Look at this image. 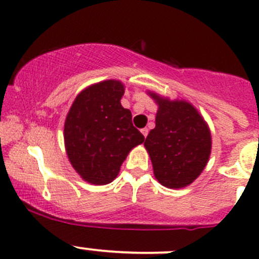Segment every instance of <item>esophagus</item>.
I'll return each mask as SVG.
<instances>
[{"instance_id": "esophagus-1", "label": "esophagus", "mask_w": 259, "mask_h": 259, "mask_svg": "<svg viewBox=\"0 0 259 259\" xmlns=\"http://www.w3.org/2000/svg\"><path fill=\"white\" fill-rule=\"evenodd\" d=\"M142 134L144 135V138L148 137V134H149V129H148V127H144V129H142Z\"/></svg>"}]
</instances>
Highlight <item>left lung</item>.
<instances>
[{
	"mask_svg": "<svg viewBox=\"0 0 259 259\" xmlns=\"http://www.w3.org/2000/svg\"><path fill=\"white\" fill-rule=\"evenodd\" d=\"M148 94L158 105L155 127L144 143L154 177L170 189L188 187L200 176L209 160V126L188 101L170 100L153 91Z\"/></svg>",
	"mask_w": 259,
	"mask_h": 259,
	"instance_id": "obj_1",
	"label": "left lung"
}]
</instances>
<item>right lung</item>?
<instances>
[{
  "label": "right lung",
  "instance_id": "right-lung-1",
  "mask_svg": "<svg viewBox=\"0 0 259 259\" xmlns=\"http://www.w3.org/2000/svg\"><path fill=\"white\" fill-rule=\"evenodd\" d=\"M125 86L105 80L83 89L75 98L64 125L67 158L85 182L105 185L116 178L133 148L144 142L132 113L121 106Z\"/></svg>",
  "mask_w": 259,
  "mask_h": 259
}]
</instances>
